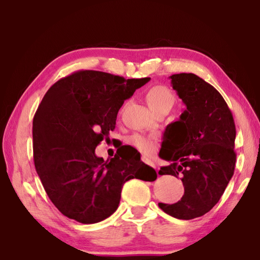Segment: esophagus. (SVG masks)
<instances>
[{"mask_svg": "<svg viewBox=\"0 0 260 260\" xmlns=\"http://www.w3.org/2000/svg\"><path fill=\"white\" fill-rule=\"evenodd\" d=\"M142 161H143V162H145V164L146 165H149V166H151V167H153V168H155L154 167V165L153 164H152V162L149 160V159H147V157H145V156H142Z\"/></svg>", "mask_w": 260, "mask_h": 260, "instance_id": "obj_1", "label": "esophagus"}]
</instances>
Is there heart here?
<instances>
[{"label":"heart","instance_id":"obj_1","mask_svg":"<svg viewBox=\"0 0 260 260\" xmlns=\"http://www.w3.org/2000/svg\"><path fill=\"white\" fill-rule=\"evenodd\" d=\"M175 100L174 92L166 85H154L146 92L147 104L155 113L160 109H170L174 106ZM131 142L136 149L144 153H151L154 150V141L151 137L135 134L132 136Z\"/></svg>","mask_w":260,"mask_h":260}]
</instances>
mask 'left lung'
<instances>
[{"label":"left lung","mask_w":260,"mask_h":260,"mask_svg":"<svg viewBox=\"0 0 260 260\" xmlns=\"http://www.w3.org/2000/svg\"><path fill=\"white\" fill-rule=\"evenodd\" d=\"M185 104L179 119L166 127L159 156L169 161L159 175L180 178L185 192L175 204L159 203L167 214L191 220L215 206L236 166V125L221 93L192 73L170 76Z\"/></svg>","instance_id":"1"}]
</instances>
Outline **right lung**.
I'll use <instances>...</instances> for the list:
<instances>
[{
    "label": "right lung",
    "mask_w": 260,
    "mask_h": 260,
    "mask_svg": "<svg viewBox=\"0 0 260 260\" xmlns=\"http://www.w3.org/2000/svg\"><path fill=\"white\" fill-rule=\"evenodd\" d=\"M150 80L78 71L44 95L32 121L35 168L63 215L83 224L104 221L118 207L127 180L156 179L154 169L141 161L139 152L117 150L107 161L94 153L115 129L124 101ZM140 169L150 175L140 176Z\"/></svg>",
    "instance_id": "1"
}]
</instances>
